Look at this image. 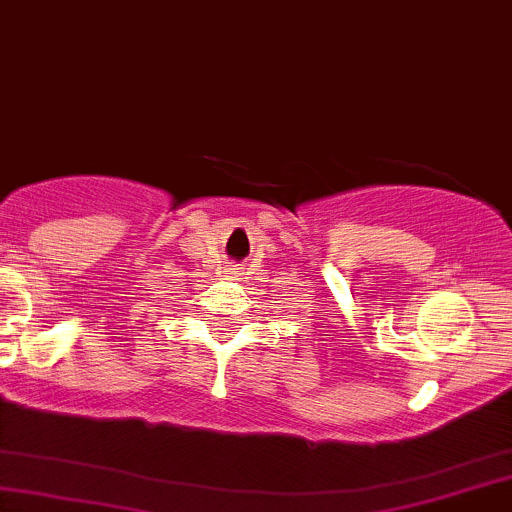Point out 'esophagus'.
I'll use <instances>...</instances> for the list:
<instances>
[{"mask_svg":"<svg viewBox=\"0 0 512 512\" xmlns=\"http://www.w3.org/2000/svg\"><path fill=\"white\" fill-rule=\"evenodd\" d=\"M240 272H243V267H238V264H231V267H228V274H231V279H238Z\"/></svg>","mask_w":512,"mask_h":512,"instance_id":"34e87169","label":"esophagus"}]
</instances>
